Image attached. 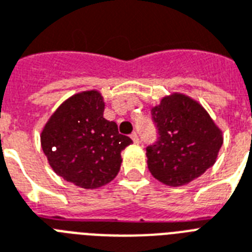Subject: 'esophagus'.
I'll return each instance as SVG.
<instances>
[{
  "mask_svg": "<svg viewBox=\"0 0 252 252\" xmlns=\"http://www.w3.org/2000/svg\"><path fill=\"white\" fill-rule=\"evenodd\" d=\"M131 139H132V142L135 143V144H138V143H139V138H138V135H136V132H132V134H131Z\"/></svg>",
  "mask_w": 252,
  "mask_h": 252,
  "instance_id": "34e87169",
  "label": "esophagus"
}]
</instances>
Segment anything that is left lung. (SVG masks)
Here are the masks:
<instances>
[{
  "mask_svg": "<svg viewBox=\"0 0 252 252\" xmlns=\"http://www.w3.org/2000/svg\"><path fill=\"white\" fill-rule=\"evenodd\" d=\"M158 140L147 148L152 176L166 186H185L216 162L224 136L202 104L173 92L152 106Z\"/></svg>",
  "mask_w": 252,
  "mask_h": 252,
  "instance_id": "8db88e82",
  "label": "left lung"
}]
</instances>
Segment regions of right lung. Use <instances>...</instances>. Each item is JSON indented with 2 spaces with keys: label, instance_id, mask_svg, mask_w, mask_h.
Segmentation results:
<instances>
[{
  "label": "right lung",
  "instance_id": "obj_1",
  "mask_svg": "<svg viewBox=\"0 0 252 252\" xmlns=\"http://www.w3.org/2000/svg\"><path fill=\"white\" fill-rule=\"evenodd\" d=\"M101 92L88 90L66 98L44 125L40 142L54 173L82 189L108 185L121 169V152L132 140L104 118Z\"/></svg>",
  "mask_w": 252,
  "mask_h": 252
}]
</instances>
